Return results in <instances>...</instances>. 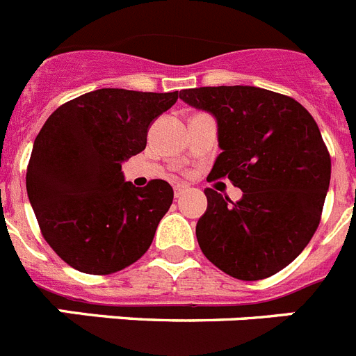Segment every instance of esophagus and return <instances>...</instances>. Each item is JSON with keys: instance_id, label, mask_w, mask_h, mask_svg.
Returning <instances> with one entry per match:
<instances>
[{"instance_id": "1", "label": "esophagus", "mask_w": 356, "mask_h": 356, "mask_svg": "<svg viewBox=\"0 0 356 356\" xmlns=\"http://www.w3.org/2000/svg\"><path fill=\"white\" fill-rule=\"evenodd\" d=\"M187 191H188L187 185H184V184H176L175 185V196L176 197H181L185 193H187Z\"/></svg>"}]
</instances>
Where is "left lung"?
Listing matches in <instances>:
<instances>
[{
	"instance_id": "obj_1",
	"label": "left lung",
	"mask_w": 356,
	"mask_h": 356,
	"mask_svg": "<svg viewBox=\"0 0 356 356\" xmlns=\"http://www.w3.org/2000/svg\"><path fill=\"white\" fill-rule=\"evenodd\" d=\"M180 97L216 115L222 153L210 176L244 193L234 203L207 188L201 251L237 280L276 275L307 248L323 213L332 159L317 122L291 96L250 85L185 89Z\"/></svg>"
}]
</instances>
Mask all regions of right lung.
Instances as JSON below:
<instances>
[{
  "mask_svg": "<svg viewBox=\"0 0 356 356\" xmlns=\"http://www.w3.org/2000/svg\"><path fill=\"white\" fill-rule=\"evenodd\" d=\"M175 92L97 89L64 103L37 135L26 193L40 234L65 264L112 275L149 250L172 203V187L124 181L121 162L144 151L147 128Z\"/></svg>",
  "mask_w": 356,
  "mask_h": 356,
  "instance_id": "add662e5",
  "label": "right lung"
}]
</instances>
